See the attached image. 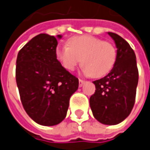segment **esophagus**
I'll return each instance as SVG.
<instances>
[{"label":"esophagus","mask_w":150,"mask_h":150,"mask_svg":"<svg viewBox=\"0 0 150 150\" xmlns=\"http://www.w3.org/2000/svg\"><path fill=\"white\" fill-rule=\"evenodd\" d=\"M84 81L83 80H82V79H79V87H82V85L84 84Z\"/></svg>","instance_id":"obj_1"}]
</instances>
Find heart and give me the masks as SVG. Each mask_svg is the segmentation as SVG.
<instances>
[{
  "instance_id": "1",
  "label": "heart",
  "mask_w": 150,
  "mask_h": 150,
  "mask_svg": "<svg viewBox=\"0 0 150 150\" xmlns=\"http://www.w3.org/2000/svg\"><path fill=\"white\" fill-rule=\"evenodd\" d=\"M68 46H59L56 57L66 69L72 71L82 62L85 73L101 77L110 73L116 60V49L109 42L91 35L73 36Z\"/></svg>"
}]
</instances>
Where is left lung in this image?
Listing matches in <instances>:
<instances>
[{"mask_svg":"<svg viewBox=\"0 0 150 150\" xmlns=\"http://www.w3.org/2000/svg\"><path fill=\"white\" fill-rule=\"evenodd\" d=\"M108 35L117 48L116 60L110 73L93 82L96 91L90 97V106L99 122L114 125L122 122L133 109L139 72L135 54L129 44L115 33Z\"/></svg>","mask_w":150,"mask_h":150,"instance_id":"8db88e82","label":"left lung"}]
</instances>
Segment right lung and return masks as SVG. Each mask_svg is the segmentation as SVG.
Segmentation results:
<instances>
[{
	"instance_id": "1",
	"label": "right lung",
	"mask_w": 150,
	"mask_h": 150,
	"mask_svg": "<svg viewBox=\"0 0 150 150\" xmlns=\"http://www.w3.org/2000/svg\"><path fill=\"white\" fill-rule=\"evenodd\" d=\"M61 38L40 34L17 55L16 77L22 105L31 119L45 126L64 120L69 99L79 84L57 59L56 48Z\"/></svg>"
}]
</instances>
